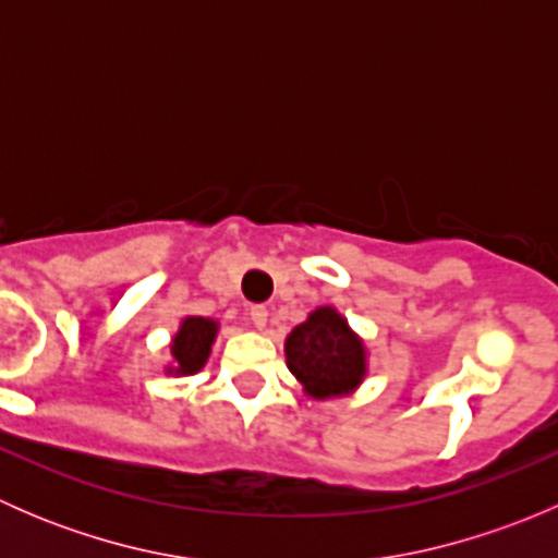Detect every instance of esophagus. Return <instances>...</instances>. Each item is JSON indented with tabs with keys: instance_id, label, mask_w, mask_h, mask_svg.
Returning <instances> with one entry per match:
<instances>
[{
	"instance_id": "obj_1",
	"label": "esophagus",
	"mask_w": 558,
	"mask_h": 558,
	"mask_svg": "<svg viewBox=\"0 0 558 558\" xmlns=\"http://www.w3.org/2000/svg\"><path fill=\"white\" fill-rule=\"evenodd\" d=\"M267 307L264 305H253L251 307V320H253V326H256V329H264V326H267Z\"/></svg>"
}]
</instances>
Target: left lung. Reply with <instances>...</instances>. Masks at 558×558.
Returning <instances> with one entry per match:
<instances>
[{
  "instance_id": "left-lung-1",
  "label": "left lung",
  "mask_w": 558,
  "mask_h": 558,
  "mask_svg": "<svg viewBox=\"0 0 558 558\" xmlns=\"http://www.w3.org/2000/svg\"><path fill=\"white\" fill-rule=\"evenodd\" d=\"M286 364L307 397H345L367 375V348L335 307H315L286 337Z\"/></svg>"
}]
</instances>
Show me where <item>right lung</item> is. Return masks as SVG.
I'll return each instance as SVG.
<instances>
[{
  "mask_svg": "<svg viewBox=\"0 0 558 558\" xmlns=\"http://www.w3.org/2000/svg\"><path fill=\"white\" fill-rule=\"evenodd\" d=\"M218 335V320L202 318V315H189L180 320L178 335L172 337V364L167 367L170 375H194L205 367L210 348Z\"/></svg>",
  "mask_w": 558,
  "mask_h": 558,
  "instance_id": "add662e5",
  "label": "right lung"
}]
</instances>
